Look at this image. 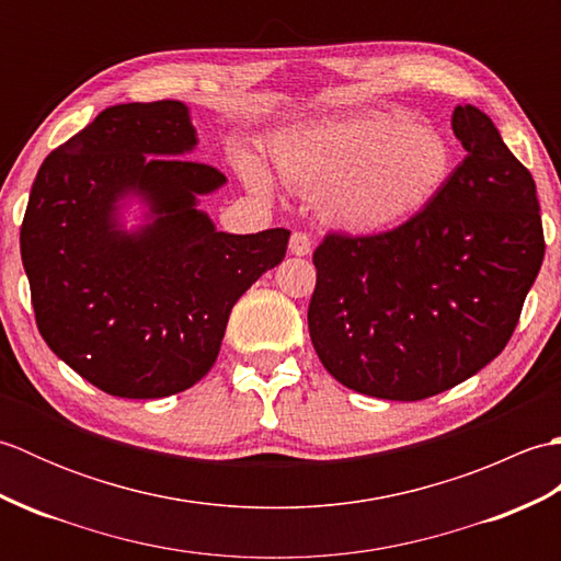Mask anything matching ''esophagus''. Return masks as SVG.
I'll use <instances>...</instances> for the list:
<instances>
[{
	"instance_id": "34e87169",
	"label": "esophagus",
	"mask_w": 561,
	"mask_h": 561,
	"mask_svg": "<svg viewBox=\"0 0 561 561\" xmlns=\"http://www.w3.org/2000/svg\"><path fill=\"white\" fill-rule=\"evenodd\" d=\"M311 248H313V241H311V236H308L306 231H294L291 233V241H289L291 255L304 257V255L311 253Z\"/></svg>"
}]
</instances>
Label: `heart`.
<instances>
[{
    "label": "heart",
    "mask_w": 561,
    "mask_h": 561,
    "mask_svg": "<svg viewBox=\"0 0 561 561\" xmlns=\"http://www.w3.org/2000/svg\"><path fill=\"white\" fill-rule=\"evenodd\" d=\"M279 178L316 195L318 217L347 233H378L414 217L453 171L446 135L408 115L366 111L294 129L274 139ZM245 183L267 193L255 161H243Z\"/></svg>",
    "instance_id": "heart-1"
}]
</instances>
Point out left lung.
I'll use <instances>...</instances> for the list:
<instances>
[{
	"label": "left lung",
	"instance_id": "8db88e82",
	"mask_svg": "<svg viewBox=\"0 0 561 561\" xmlns=\"http://www.w3.org/2000/svg\"><path fill=\"white\" fill-rule=\"evenodd\" d=\"M468 157L390 231L325 233L308 306L318 359L356 392L414 402L496 359L545 257L530 171L474 105L453 111Z\"/></svg>",
	"mask_w": 561,
	"mask_h": 561
}]
</instances>
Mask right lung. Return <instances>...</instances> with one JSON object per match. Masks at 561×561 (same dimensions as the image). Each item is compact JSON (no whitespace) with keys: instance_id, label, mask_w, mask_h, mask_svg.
<instances>
[{"instance_id":"obj_1","label":"right lung","mask_w":561,"mask_h":561,"mask_svg":"<svg viewBox=\"0 0 561 561\" xmlns=\"http://www.w3.org/2000/svg\"><path fill=\"white\" fill-rule=\"evenodd\" d=\"M195 145L181 101L111 105L43 161L31 187L21 260L35 325L115 398L193 388L217 362L233 304L287 255V229L233 236L197 209L226 178L183 159ZM129 192L154 214L135 234L114 219Z\"/></svg>"}]
</instances>
